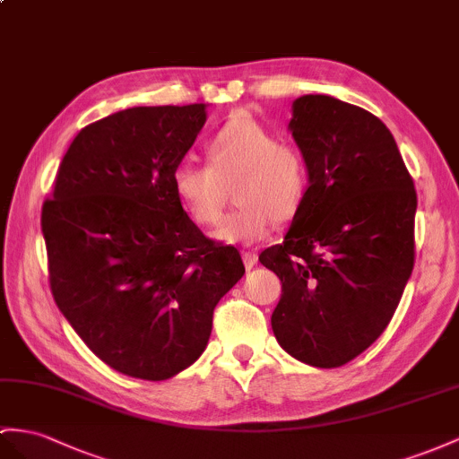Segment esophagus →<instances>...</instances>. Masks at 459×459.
Masks as SVG:
<instances>
[{
	"label": "esophagus",
	"mask_w": 459,
	"mask_h": 459,
	"mask_svg": "<svg viewBox=\"0 0 459 459\" xmlns=\"http://www.w3.org/2000/svg\"><path fill=\"white\" fill-rule=\"evenodd\" d=\"M242 262L246 269H252L257 264V254L255 252H242Z\"/></svg>",
	"instance_id": "obj_1"
}]
</instances>
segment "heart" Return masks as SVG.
<instances>
[{"label":"heart","mask_w":459,"mask_h":459,"mask_svg":"<svg viewBox=\"0 0 459 459\" xmlns=\"http://www.w3.org/2000/svg\"><path fill=\"white\" fill-rule=\"evenodd\" d=\"M209 164L182 162L172 174L178 204L197 225H213L238 178L240 207L225 215L213 238L254 244L265 238L275 219L295 217L308 195V162L300 147L279 137L246 114H234L207 143Z\"/></svg>","instance_id":"heart-1"}]
</instances>
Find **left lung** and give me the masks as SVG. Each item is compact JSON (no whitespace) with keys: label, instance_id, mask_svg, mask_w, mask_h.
<instances>
[{"label":"left lung","instance_id":"1","mask_svg":"<svg viewBox=\"0 0 459 459\" xmlns=\"http://www.w3.org/2000/svg\"><path fill=\"white\" fill-rule=\"evenodd\" d=\"M289 129L308 162V195L283 244L260 262L283 283L279 345L335 368L382 335L415 264L413 178L390 129L327 95L292 102Z\"/></svg>","mask_w":459,"mask_h":459}]
</instances>
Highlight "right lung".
Segmentation results:
<instances>
[{
	"label": "right lung",
	"mask_w": 459,
	"mask_h": 459,
	"mask_svg": "<svg viewBox=\"0 0 459 459\" xmlns=\"http://www.w3.org/2000/svg\"><path fill=\"white\" fill-rule=\"evenodd\" d=\"M205 120V104H187L85 126L42 205L57 308L132 378L167 380L194 364L217 302L244 275L238 250L205 238L174 195L172 174Z\"/></svg>",
	"instance_id": "right-lung-1"
}]
</instances>
